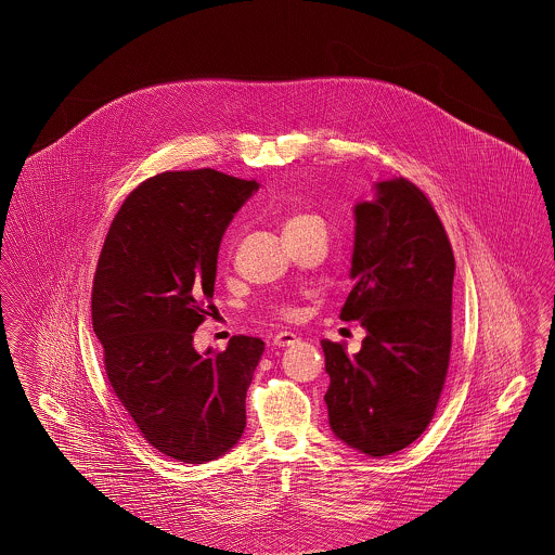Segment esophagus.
I'll return each mask as SVG.
<instances>
[{
    "label": "esophagus",
    "instance_id": "1",
    "mask_svg": "<svg viewBox=\"0 0 555 555\" xmlns=\"http://www.w3.org/2000/svg\"><path fill=\"white\" fill-rule=\"evenodd\" d=\"M297 341H299L297 335H293L289 331H281L272 339V344L276 345V347H291V345H295Z\"/></svg>",
    "mask_w": 555,
    "mask_h": 555
}]
</instances>
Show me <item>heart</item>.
<instances>
[{
	"instance_id": "obj_1",
	"label": "heart",
	"mask_w": 555,
	"mask_h": 555,
	"mask_svg": "<svg viewBox=\"0 0 555 555\" xmlns=\"http://www.w3.org/2000/svg\"><path fill=\"white\" fill-rule=\"evenodd\" d=\"M318 224H322V220L318 218L317 214H310V211H293V214H289V216L285 218V222H283V233H285V238H293L297 237V235H301V233H306V231L312 229V227H318ZM270 308H272V312L279 314V317H293V308H291L289 304H285V301H276V304H272Z\"/></svg>"
}]
</instances>
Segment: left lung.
Segmentation results:
<instances>
[{
    "mask_svg": "<svg viewBox=\"0 0 555 555\" xmlns=\"http://www.w3.org/2000/svg\"><path fill=\"white\" fill-rule=\"evenodd\" d=\"M455 260L448 233L418 186L376 183L356 206L353 289L341 320L366 328L362 349L324 339V396L333 433L372 457L408 448L433 421L451 351Z\"/></svg>",
    "mask_w": 555,
    "mask_h": 555,
    "instance_id": "obj_1",
    "label": "left lung"
}]
</instances>
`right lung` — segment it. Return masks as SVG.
Returning a JSON list of instances; mask_svg holds the SVG:
<instances>
[{
	"label": "right lung",
	"mask_w": 555,
	"mask_h": 555,
	"mask_svg": "<svg viewBox=\"0 0 555 555\" xmlns=\"http://www.w3.org/2000/svg\"><path fill=\"white\" fill-rule=\"evenodd\" d=\"M258 186L211 168L156 175L114 216L95 268L91 318L112 391L152 448L185 464L224 455L245 428L264 341L237 335L199 356L193 333L210 314L222 235Z\"/></svg>",
	"instance_id": "1"
}]
</instances>
